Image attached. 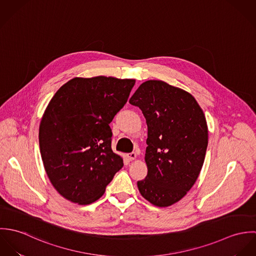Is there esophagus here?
Here are the masks:
<instances>
[{"mask_svg": "<svg viewBox=\"0 0 256 256\" xmlns=\"http://www.w3.org/2000/svg\"><path fill=\"white\" fill-rule=\"evenodd\" d=\"M127 156H128V158H129V160H136V158H137V154H136V152H132L128 154H127Z\"/></svg>", "mask_w": 256, "mask_h": 256, "instance_id": "34e87169", "label": "esophagus"}]
</instances>
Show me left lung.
<instances>
[{"mask_svg": "<svg viewBox=\"0 0 256 256\" xmlns=\"http://www.w3.org/2000/svg\"><path fill=\"white\" fill-rule=\"evenodd\" d=\"M148 126L146 178L141 195L156 207L178 202L196 182L208 146L204 112L191 94L162 80L143 82L129 100Z\"/></svg>", "mask_w": 256, "mask_h": 256, "instance_id": "obj_1", "label": "left lung"}]
</instances>
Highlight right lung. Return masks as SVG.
Listing matches in <instances>:
<instances>
[{"mask_svg":"<svg viewBox=\"0 0 256 256\" xmlns=\"http://www.w3.org/2000/svg\"><path fill=\"white\" fill-rule=\"evenodd\" d=\"M135 82L74 78L49 102L39 125V148L50 182L65 199L80 205L96 201L122 168V156L111 148L110 123Z\"/></svg>","mask_w":256,"mask_h":256,"instance_id":"right-lung-1","label":"right lung"}]
</instances>
